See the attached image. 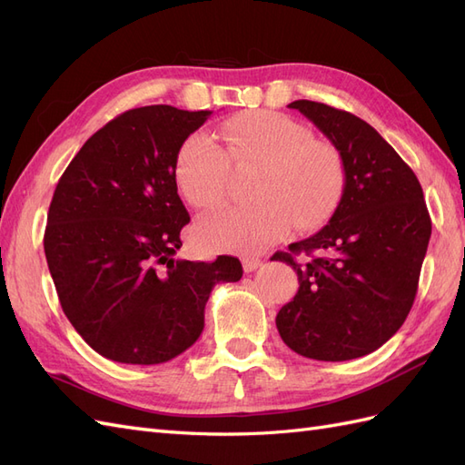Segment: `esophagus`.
Here are the masks:
<instances>
[{"label": "esophagus", "mask_w": 465, "mask_h": 465, "mask_svg": "<svg viewBox=\"0 0 465 465\" xmlns=\"http://www.w3.org/2000/svg\"><path fill=\"white\" fill-rule=\"evenodd\" d=\"M260 265H262V260H260V258H254V256H246V258H242V267H244V272H246V273L256 272Z\"/></svg>", "instance_id": "34e87169"}]
</instances>
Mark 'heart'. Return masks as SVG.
<instances>
[{
	"instance_id": "heart-1",
	"label": "heart",
	"mask_w": 465,
	"mask_h": 465,
	"mask_svg": "<svg viewBox=\"0 0 465 465\" xmlns=\"http://www.w3.org/2000/svg\"><path fill=\"white\" fill-rule=\"evenodd\" d=\"M221 149L203 134L180 145L174 176L182 195L200 209L217 205L231 166L258 164L254 203L223 207L198 223L200 241L223 252L258 254L283 238L292 219L301 229L320 224L333 211L343 186L337 151L312 139L304 124L272 110L241 112L223 122Z\"/></svg>"
}]
</instances>
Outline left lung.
I'll use <instances>...</instances> for the list:
<instances>
[{"label": "left lung", "instance_id": "8db88e82", "mask_svg": "<svg viewBox=\"0 0 465 465\" xmlns=\"http://www.w3.org/2000/svg\"><path fill=\"white\" fill-rule=\"evenodd\" d=\"M343 164V192L326 227L272 260L299 275L294 299L275 323L294 353L351 361L382 347L410 314L430 217L415 173L371 124L345 110L294 101ZM292 253H306L299 264Z\"/></svg>", "mask_w": 465, "mask_h": 465}]
</instances>
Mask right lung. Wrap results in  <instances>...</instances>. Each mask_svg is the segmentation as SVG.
<instances>
[{"label": "right lung", "mask_w": 465, "mask_h": 465, "mask_svg": "<svg viewBox=\"0 0 465 465\" xmlns=\"http://www.w3.org/2000/svg\"><path fill=\"white\" fill-rule=\"evenodd\" d=\"M211 110L153 104L93 134L55 186L45 252L64 314L98 355L166 362L203 331L217 283L242 277L232 256L174 258L190 223L174 176L180 145Z\"/></svg>", "instance_id": "1"}]
</instances>
